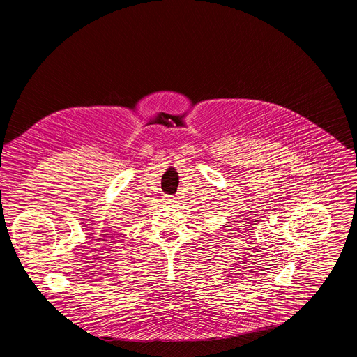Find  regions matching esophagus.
Masks as SVG:
<instances>
[{
  "instance_id": "esophagus-1",
  "label": "esophagus",
  "mask_w": 357,
  "mask_h": 357,
  "mask_svg": "<svg viewBox=\"0 0 357 357\" xmlns=\"http://www.w3.org/2000/svg\"><path fill=\"white\" fill-rule=\"evenodd\" d=\"M164 200H165L167 203H169V205H171V203H175V202H176V200H175V196H171V195H167Z\"/></svg>"
}]
</instances>
